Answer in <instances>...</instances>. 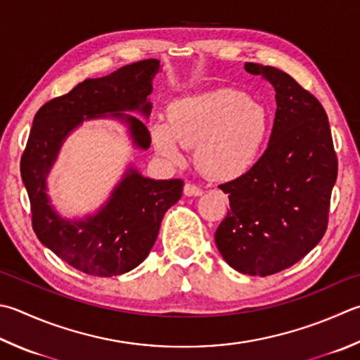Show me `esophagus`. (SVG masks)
Returning <instances> with one entry per match:
<instances>
[{"label":"esophagus","instance_id":"obj_1","mask_svg":"<svg viewBox=\"0 0 360 360\" xmlns=\"http://www.w3.org/2000/svg\"><path fill=\"white\" fill-rule=\"evenodd\" d=\"M183 193H185V195H188V198H198V195H202V189L199 186H195L194 183H186L185 188H183Z\"/></svg>","mask_w":360,"mask_h":360}]
</instances>
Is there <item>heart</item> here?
<instances>
[{
	"label": "heart",
	"mask_w": 360,
	"mask_h": 360,
	"mask_svg": "<svg viewBox=\"0 0 360 360\" xmlns=\"http://www.w3.org/2000/svg\"><path fill=\"white\" fill-rule=\"evenodd\" d=\"M266 108L235 89L181 97L166 108V120L150 127L155 148L171 161L195 146V165L219 181L238 179L260 158L268 139Z\"/></svg>",
	"instance_id": "heart-1"
}]
</instances>
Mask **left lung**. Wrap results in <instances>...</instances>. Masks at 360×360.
Wrapping results in <instances>:
<instances>
[{
	"label": "left lung",
	"instance_id": "obj_1",
	"mask_svg": "<svg viewBox=\"0 0 360 360\" xmlns=\"http://www.w3.org/2000/svg\"><path fill=\"white\" fill-rule=\"evenodd\" d=\"M244 69L273 84L277 110L260 160L219 185L230 210L214 241L233 269L264 277L300 262L323 238L338 165L316 97L276 67L246 63Z\"/></svg>",
	"mask_w": 360,
	"mask_h": 360
}]
</instances>
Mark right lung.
<instances>
[{
  "label": "right lung",
  "mask_w": 360,
  "mask_h": 360,
  "mask_svg": "<svg viewBox=\"0 0 360 360\" xmlns=\"http://www.w3.org/2000/svg\"><path fill=\"white\" fill-rule=\"evenodd\" d=\"M160 69L158 59H144L103 78L86 79L65 96L46 101L34 116L20 161L32 229L60 260L89 276H119L146 260L157 241L162 216L181 198L183 180H152L130 167L98 213L70 221L60 218L50 205L46 175L69 133L89 119L125 122L133 144L144 150L150 147L144 122L124 112L138 111L148 117L152 105L147 97Z\"/></svg>",
  "instance_id": "right-lung-1"
}]
</instances>
